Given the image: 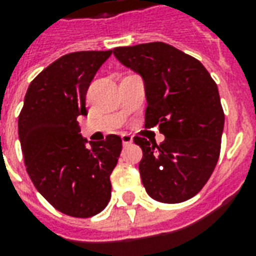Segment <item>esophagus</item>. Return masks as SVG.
Masks as SVG:
<instances>
[{
  "label": "esophagus",
  "mask_w": 256,
  "mask_h": 256,
  "mask_svg": "<svg viewBox=\"0 0 256 256\" xmlns=\"http://www.w3.org/2000/svg\"><path fill=\"white\" fill-rule=\"evenodd\" d=\"M120 138H122L123 145H128L133 142V137H132L130 134H122V136H120Z\"/></svg>",
  "instance_id": "obj_1"
}]
</instances>
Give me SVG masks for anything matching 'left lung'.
Segmentation results:
<instances>
[{
	"label": "left lung",
	"instance_id": "8db88e82",
	"mask_svg": "<svg viewBox=\"0 0 256 256\" xmlns=\"http://www.w3.org/2000/svg\"><path fill=\"white\" fill-rule=\"evenodd\" d=\"M114 54L142 76L145 128L158 124L166 137L159 145L134 137L142 150L138 167L146 193L168 204L193 198L220 152L225 114L214 79L198 58L164 42L115 48Z\"/></svg>",
	"mask_w": 256,
	"mask_h": 256
}]
</instances>
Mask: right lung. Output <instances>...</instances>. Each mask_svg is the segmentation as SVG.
Listing matches in <instances>:
<instances>
[{"label":"right lung","mask_w":256,"mask_h":256,"mask_svg":"<svg viewBox=\"0 0 256 256\" xmlns=\"http://www.w3.org/2000/svg\"><path fill=\"white\" fill-rule=\"evenodd\" d=\"M112 50L64 54L32 79L19 115L26 170L36 190L70 216L89 218L111 198V176L122 150L116 134L90 142L79 134L86 93Z\"/></svg>","instance_id":"1"}]
</instances>
